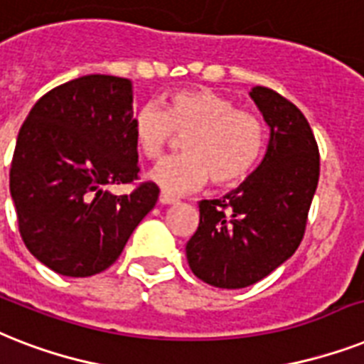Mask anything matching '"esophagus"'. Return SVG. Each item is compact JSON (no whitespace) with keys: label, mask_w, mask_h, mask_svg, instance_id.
<instances>
[{"label":"esophagus","mask_w":364,"mask_h":364,"mask_svg":"<svg viewBox=\"0 0 364 364\" xmlns=\"http://www.w3.org/2000/svg\"><path fill=\"white\" fill-rule=\"evenodd\" d=\"M176 197H173V196H168V193H161V196H159V203H161V205H173V203H176Z\"/></svg>","instance_id":"1"}]
</instances>
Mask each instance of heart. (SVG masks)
<instances>
[{"mask_svg":"<svg viewBox=\"0 0 364 364\" xmlns=\"http://www.w3.org/2000/svg\"><path fill=\"white\" fill-rule=\"evenodd\" d=\"M136 150L146 159L164 156L184 136L182 156L156 165L150 178L167 193H186L206 184L229 188L259 165L267 146V126L252 110L208 88H186L165 97L164 110L146 105L132 122Z\"/></svg>","mask_w":364,"mask_h":364,"instance_id":"heart-1","label":"heart"}]
</instances>
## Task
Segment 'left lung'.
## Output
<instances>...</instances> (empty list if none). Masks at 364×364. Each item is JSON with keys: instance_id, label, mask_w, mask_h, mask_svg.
<instances>
[{"instance_id": "left-lung-1", "label": "left lung", "mask_w": 364, "mask_h": 364, "mask_svg": "<svg viewBox=\"0 0 364 364\" xmlns=\"http://www.w3.org/2000/svg\"><path fill=\"white\" fill-rule=\"evenodd\" d=\"M250 95L270 127L263 164L222 199L200 200L199 228L186 244L191 272L222 289L252 286L295 254L319 180L304 114L264 86Z\"/></svg>"}]
</instances>
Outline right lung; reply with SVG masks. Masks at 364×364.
<instances>
[{
	"mask_svg": "<svg viewBox=\"0 0 364 364\" xmlns=\"http://www.w3.org/2000/svg\"><path fill=\"white\" fill-rule=\"evenodd\" d=\"M127 78L86 75L46 92L20 127L9 188L26 248L58 274L109 269L156 206L159 188L105 190L139 180Z\"/></svg>",
	"mask_w": 364,
	"mask_h": 364,
	"instance_id": "add662e5",
	"label": "right lung"
}]
</instances>
